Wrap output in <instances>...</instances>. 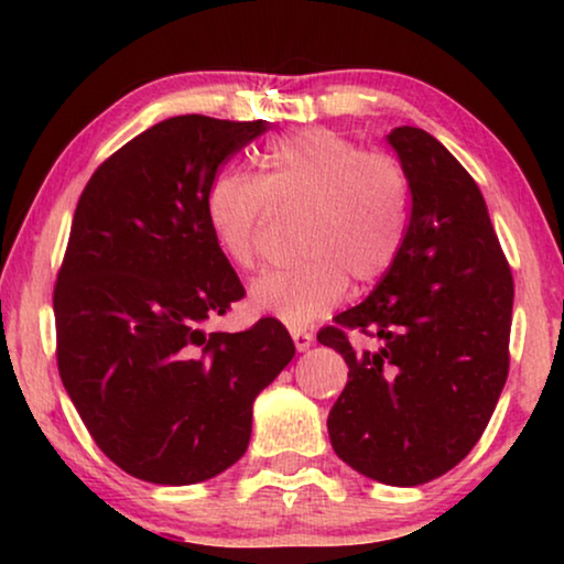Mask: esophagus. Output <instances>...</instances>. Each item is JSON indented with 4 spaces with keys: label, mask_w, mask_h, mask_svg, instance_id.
I'll list each match as a JSON object with an SVG mask.
<instances>
[{
    "label": "esophagus",
    "mask_w": 564,
    "mask_h": 564,
    "mask_svg": "<svg viewBox=\"0 0 564 564\" xmlns=\"http://www.w3.org/2000/svg\"><path fill=\"white\" fill-rule=\"evenodd\" d=\"M290 334H292V341H295V349H297V351H307V349H311V344H313V330L300 328V326H292Z\"/></svg>",
    "instance_id": "1"
}]
</instances>
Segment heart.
<instances>
[{"label": "heart", "mask_w": 564, "mask_h": 564, "mask_svg": "<svg viewBox=\"0 0 564 564\" xmlns=\"http://www.w3.org/2000/svg\"><path fill=\"white\" fill-rule=\"evenodd\" d=\"M264 174L223 169L207 184L205 218L236 267H253L272 207L307 210L303 259L264 269L251 282L257 311L303 326L341 303L351 276L382 280L411 228V180L384 151H365L328 128L284 135L264 151Z\"/></svg>", "instance_id": "b5f03b06"}]
</instances>
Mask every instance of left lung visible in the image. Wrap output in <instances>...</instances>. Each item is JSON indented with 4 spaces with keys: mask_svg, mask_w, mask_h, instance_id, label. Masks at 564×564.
Returning a JSON list of instances; mask_svg holds the SVG:
<instances>
[{
    "mask_svg": "<svg viewBox=\"0 0 564 564\" xmlns=\"http://www.w3.org/2000/svg\"><path fill=\"white\" fill-rule=\"evenodd\" d=\"M411 180L403 251L365 303L318 341L349 382L328 413L334 452L377 482L413 488L473 452L508 377L513 276L467 169L421 128L388 135ZM346 329L378 341L354 350Z\"/></svg>",
    "mask_w": 564,
    "mask_h": 564,
    "instance_id": "obj_1",
    "label": "left lung"
}]
</instances>
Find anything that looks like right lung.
Segmentation results:
<instances>
[{
	"instance_id": "add662e5",
	"label": "right lung",
	"mask_w": 564,
	"mask_h": 564,
	"mask_svg": "<svg viewBox=\"0 0 564 564\" xmlns=\"http://www.w3.org/2000/svg\"><path fill=\"white\" fill-rule=\"evenodd\" d=\"M267 120L180 115L97 166L76 205L53 313L61 382L95 444L156 485L243 457L253 400L295 357L276 318L203 328L246 295L205 218L207 184Z\"/></svg>"
}]
</instances>
